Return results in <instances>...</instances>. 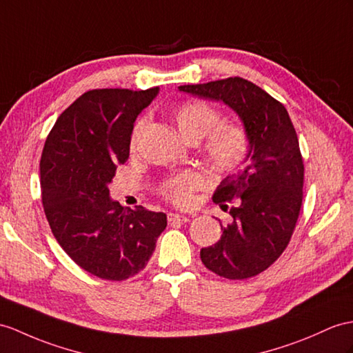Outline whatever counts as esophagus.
Masks as SVG:
<instances>
[{
  "label": "esophagus",
  "mask_w": 353,
  "mask_h": 353,
  "mask_svg": "<svg viewBox=\"0 0 353 353\" xmlns=\"http://www.w3.org/2000/svg\"><path fill=\"white\" fill-rule=\"evenodd\" d=\"M168 220L169 221H188V217L187 216H181V214H174V212H169L168 214Z\"/></svg>",
  "instance_id": "esophagus-1"
}]
</instances>
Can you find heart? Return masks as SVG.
Listing matches in <instances>:
<instances>
[{
  "label": "heart",
  "mask_w": 353,
  "mask_h": 353,
  "mask_svg": "<svg viewBox=\"0 0 353 353\" xmlns=\"http://www.w3.org/2000/svg\"><path fill=\"white\" fill-rule=\"evenodd\" d=\"M175 125L183 137L197 142L203 137L202 151L205 157L219 172H234L241 168L250 152V136L244 127L232 123H221L220 112L201 100H188L174 109ZM143 130V119L134 125L132 147ZM206 178L199 170H184L170 176L161 185V194L178 206L192 202V194L205 185Z\"/></svg>",
  "instance_id": "1"
}]
</instances>
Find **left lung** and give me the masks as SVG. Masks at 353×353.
Here are the masks:
<instances>
[{"instance_id":"obj_1","label":"left lung","mask_w":353,"mask_h":353,"mask_svg":"<svg viewBox=\"0 0 353 353\" xmlns=\"http://www.w3.org/2000/svg\"><path fill=\"white\" fill-rule=\"evenodd\" d=\"M178 90L223 101L236 112L250 136L244 168L223 179L212 196L223 211L232 203V220L220 223V239L202 248L201 259L220 277H254L285 252L303 203L304 165L294 124L280 101L243 77Z\"/></svg>"}]
</instances>
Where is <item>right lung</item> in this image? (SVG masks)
Wrapping results in <instances>:
<instances>
[{
    "label": "right lung",
    "mask_w": 353,
    "mask_h": 353,
    "mask_svg": "<svg viewBox=\"0 0 353 353\" xmlns=\"http://www.w3.org/2000/svg\"><path fill=\"white\" fill-rule=\"evenodd\" d=\"M159 87L91 90L50 130L40 160L41 202L52 234L82 270L121 281L147 266L166 229L165 212L110 199L109 184L130 152L137 115Z\"/></svg>",
    "instance_id": "1"
}]
</instances>
